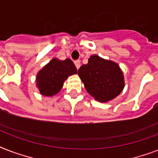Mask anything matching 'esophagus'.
Segmentation results:
<instances>
[{
	"mask_svg": "<svg viewBox=\"0 0 158 158\" xmlns=\"http://www.w3.org/2000/svg\"><path fill=\"white\" fill-rule=\"evenodd\" d=\"M74 64H75L77 69H79V67H80V60H75L74 61Z\"/></svg>",
	"mask_w": 158,
	"mask_h": 158,
	"instance_id": "esophagus-1",
	"label": "esophagus"
}]
</instances>
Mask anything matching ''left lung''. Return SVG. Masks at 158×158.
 Segmentation results:
<instances>
[{
	"label": "left lung",
	"instance_id": "left-lung-1",
	"mask_svg": "<svg viewBox=\"0 0 158 158\" xmlns=\"http://www.w3.org/2000/svg\"><path fill=\"white\" fill-rule=\"evenodd\" d=\"M78 74L87 92L100 102L113 100L125 88L124 74L115 62L92 55L88 64H83Z\"/></svg>",
	"mask_w": 158,
	"mask_h": 158
}]
</instances>
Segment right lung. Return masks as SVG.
<instances>
[{"label": "right lung", "instance_id": "obj_1", "mask_svg": "<svg viewBox=\"0 0 158 158\" xmlns=\"http://www.w3.org/2000/svg\"><path fill=\"white\" fill-rule=\"evenodd\" d=\"M77 73L76 67L70 59L60 60L53 58L37 74L36 86L42 95L52 97L60 91L68 77Z\"/></svg>", "mask_w": 158, "mask_h": 158}]
</instances>
